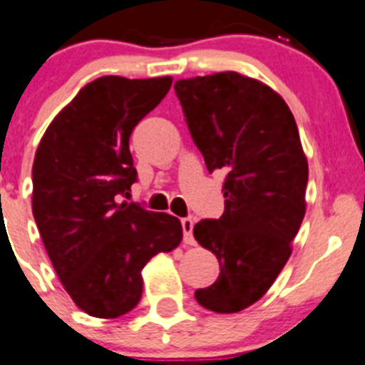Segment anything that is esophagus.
Listing matches in <instances>:
<instances>
[{
    "instance_id": "esophagus-1",
    "label": "esophagus",
    "mask_w": 365,
    "mask_h": 365,
    "mask_svg": "<svg viewBox=\"0 0 365 365\" xmlns=\"http://www.w3.org/2000/svg\"><path fill=\"white\" fill-rule=\"evenodd\" d=\"M180 224H182V233H185V244H188V246H193L195 244V239H193V219H190V217H186V219L180 220Z\"/></svg>"
}]
</instances>
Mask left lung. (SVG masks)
Wrapping results in <instances>:
<instances>
[{
	"label": "left lung",
	"mask_w": 365,
	"mask_h": 365,
	"mask_svg": "<svg viewBox=\"0 0 365 365\" xmlns=\"http://www.w3.org/2000/svg\"><path fill=\"white\" fill-rule=\"evenodd\" d=\"M206 168L224 170V213L193 237L220 264L195 299L215 313L242 312L272 287L306 213L307 159L295 117L279 93L239 72L175 81Z\"/></svg>",
	"instance_id": "1"
}]
</instances>
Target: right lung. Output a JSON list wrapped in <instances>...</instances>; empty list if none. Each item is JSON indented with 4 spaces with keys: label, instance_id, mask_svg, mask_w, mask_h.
Masks as SVG:
<instances>
[{
    "label": "right lung",
    "instance_id": "1",
    "mask_svg": "<svg viewBox=\"0 0 365 365\" xmlns=\"http://www.w3.org/2000/svg\"><path fill=\"white\" fill-rule=\"evenodd\" d=\"M172 81L98 78L53 117L36 150L32 213L63 287L90 317L132 312L143 267L182 240L177 217L123 200L137 177L132 130Z\"/></svg>",
    "mask_w": 365,
    "mask_h": 365
}]
</instances>
